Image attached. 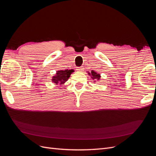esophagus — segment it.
<instances>
[{"label": "esophagus", "instance_id": "obj_1", "mask_svg": "<svg viewBox=\"0 0 156 156\" xmlns=\"http://www.w3.org/2000/svg\"><path fill=\"white\" fill-rule=\"evenodd\" d=\"M84 69H83V66H81V67H77V70L78 71V72H83V70Z\"/></svg>", "mask_w": 156, "mask_h": 156}]
</instances>
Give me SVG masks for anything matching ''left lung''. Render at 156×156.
<instances>
[{"instance_id":"1","label":"left lung","mask_w":156,"mask_h":156,"mask_svg":"<svg viewBox=\"0 0 156 156\" xmlns=\"http://www.w3.org/2000/svg\"><path fill=\"white\" fill-rule=\"evenodd\" d=\"M89 74H90L91 77H92V79H93L100 80V75L99 74V73H97L95 72H94V71H92L91 73H89Z\"/></svg>"}]
</instances>
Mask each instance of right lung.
<instances>
[{
    "mask_svg": "<svg viewBox=\"0 0 156 156\" xmlns=\"http://www.w3.org/2000/svg\"><path fill=\"white\" fill-rule=\"evenodd\" d=\"M73 72V69L70 70H59L56 72V74L55 76L53 77L52 79V81L54 83L58 84V83H60V84H62V83H64L70 77V75Z\"/></svg>",
    "mask_w": 156,
    "mask_h": 156,
    "instance_id": "1",
    "label": "right lung"
}]
</instances>
